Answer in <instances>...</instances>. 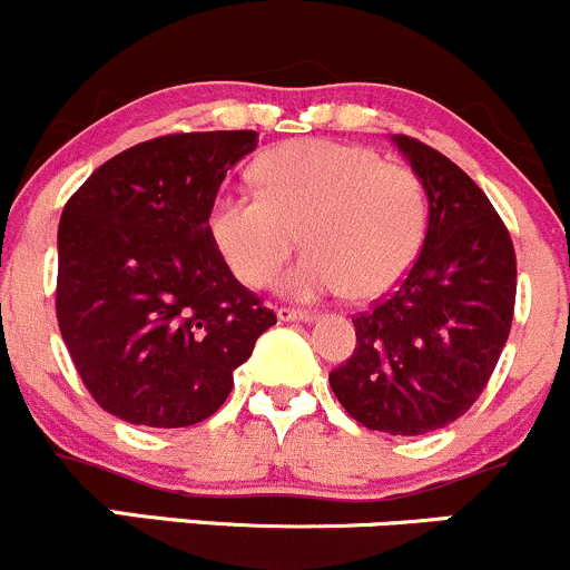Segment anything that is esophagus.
<instances>
[{
  "label": "esophagus",
  "instance_id": "1",
  "mask_svg": "<svg viewBox=\"0 0 570 570\" xmlns=\"http://www.w3.org/2000/svg\"><path fill=\"white\" fill-rule=\"evenodd\" d=\"M278 320L281 322H314L316 320V311L308 308H278Z\"/></svg>",
  "mask_w": 570,
  "mask_h": 570
}]
</instances>
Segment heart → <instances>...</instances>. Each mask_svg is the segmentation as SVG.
Wrapping results in <instances>:
<instances>
[{"label": "heart", "instance_id": "heart-1", "mask_svg": "<svg viewBox=\"0 0 570 570\" xmlns=\"http://www.w3.org/2000/svg\"><path fill=\"white\" fill-rule=\"evenodd\" d=\"M256 175L262 190H224L209 209L215 248L245 286H267L301 232L311 248L284 278L297 297L350 289L374 301L417 259L429 207L410 166L361 144L301 139L269 149Z\"/></svg>", "mask_w": 570, "mask_h": 570}]
</instances>
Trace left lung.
Returning a JSON list of instances; mask_svg holds the SVG:
<instances>
[{"mask_svg":"<svg viewBox=\"0 0 570 570\" xmlns=\"http://www.w3.org/2000/svg\"><path fill=\"white\" fill-rule=\"evenodd\" d=\"M429 196L423 250L387 297L352 316L357 344L331 371L346 412L371 431L415 436L464 415L502 355L517 303V250L464 171L393 136Z\"/></svg>","mask_w":570,"mask_h":570,"instance_id":"left-lung-1","label":"left lung"}]
</instances>
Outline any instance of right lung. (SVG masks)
Returning <instances> with one entry per match:
<instances>
[{
  "instance_id": "add662e5",
  "label": "right lung",
  "mask_w": 570,
  "mask_h": 570,
  "mask_svg": "<svg viewBox=\"0 0 570 570\" xmlns=\"http://www.w3.org/2000/svg\"><path fill=\"white\" fill-rule=\"evenodd\" d=\"M256 130L169 134L114 155L59 218L57 322L89 395L134 426L207 421L275 314L209 235Z\"/></svg>"
}]
</instances>
